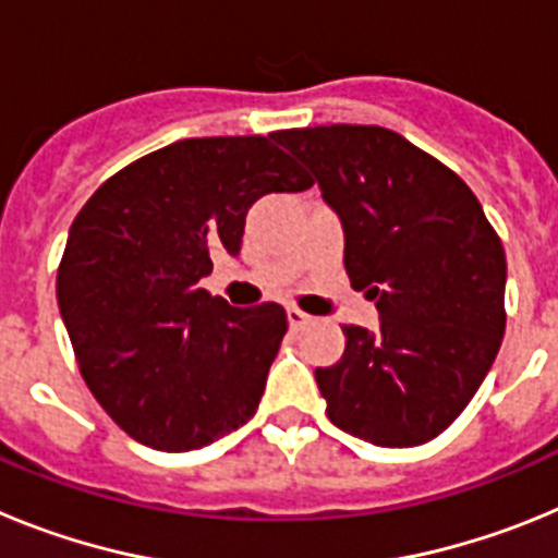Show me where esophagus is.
<instances>
[{
	"mask_svg": "<svg viewBox=\"0 0 558 558\" xmlns=\"http://www.w3.org/2000/svg\"><path fill=\"white\" fill-rule=\"evenodd\" d=\"M288 322L293 329H302L313 322V315H307L304 310H299V307H288Z\"/></svg>",
	"mask_w": 558,
	"mask_h": 558,
	"instance_id": "1",
	"label": "esophagus"
}]
</instances>
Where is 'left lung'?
<instances>
[{"label": "left lung", "mask_w": 558, "mask_h": 558, "mask_svg": "<svg viewBox=\"0 0 558 558\" xmlns=\"http://www.w3.org/2000/svg\"><path fill=\"white\" fill-rule=\"evenodd\" d=\"M343 226V265L379 329L343 327L315 368L327 416L377 447L425 445L461 416L506 332V251L472 190L379 125L276 131Z\"/></svg>", "instance_id": "1"}]
</instances>
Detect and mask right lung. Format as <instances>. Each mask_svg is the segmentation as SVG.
Wrapping results in <instances>:
<instances>
[{
	"label": "right lung",
	"mask_w": 558,
	"mask_h": 558,
	"mask_svg": "<svg viewBox=\"0 0 558 558\" xmlns=\"http://www.w3.org/2000/svg\"><path fill=\"white\" fill-rule=\"evenodd\" d=\"M307 186L274 133L206 136L147 153L77 211L58 307L88 391L140 445L201 450L256 413L288 315L231 307L201 279L240 254L256 201Z\"/></svg>",
	"instance_id": "1"
}]
</instances>
